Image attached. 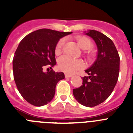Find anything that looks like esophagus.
<instances>
[{
  "instance_id": "obj_1",
  "label": "esophagus",
  "mask_w": 133,
  "mask_h": 133,
  "mask_svg": "<svg viewBox=\"0 0 133 133\" xmlns=\"http://www.w3.org/2000/svg\"><path fill=\"white\" fill-rule=\"evenodd\" d=\"M64 76H65L66 78H70V77H72V75H70V74H68V73H65Z\"/></svg>"
}]
</instances>
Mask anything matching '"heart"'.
<instances>
[{
  "instance_id": "b5f03b06",
  "label": "heart",
  "mask_w": 133,
  "mask_h": 133,
  "mask_svg": "<svg viewBox=\"0 0 133 133\" xmlns=\"http://www.w3.org/2000/svg\"><path fill=\"white\" fill-rule=\"evenodd\" d=\"M78 45L81 49H84L87 56H90V54L89 50L92 46V43L90 39L86 36H80L75 38ZM64 38H61L57 42L55 47V53L56 55L61 53L62 49L64 44ZM58 66L60 70H63L67 73H72L76 70L81 69L84 66V63L81 59H75L66 55H64L60 57L58 61Z\"/></svg>"
}]
</instances>
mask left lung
I'll return each instance as SVG.
<instances>
[{"label": "left lung", "mask_w": 133, "mask_h": 133, "mask_svg": "<svg viewBox=\"0 0 133 133\" xmlns=\"http://www.w3.org/2000/svg\"><path fill=\"white\" fill-rule=\"evenodd\" d=\"M86 35L95 41L98 55L94 64L85 70L89 76L82 78L83 85L73 89V95L81 104L92 107L112 93L119 75L120 57L113 42L106 35L94 30Z\"/></svg>", "instance_id": "left-lung-1"}]
</instances>
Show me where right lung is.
Listing matches in <instances>:
<instances>
[{
    "label": "right lung",
    "mask_w": 133,
    "mask_h": 133,
    "mask_svg": "<svg viewBox=\"0 0 133 133\" xmlns=\"http://www.w3.org/2000/svg\"><path fill=\"white\" fill-rule=\"evenodd\" d=\"M72 32L39 29L21 41L12 60L14 80L21 96L34 106L41 107L53 98L56 85L64 79L63 72H47L43 69L56 64L55 47L59 39Z\"/></svg>",
    "instance_id": "obj_1"
}]
</instances>
